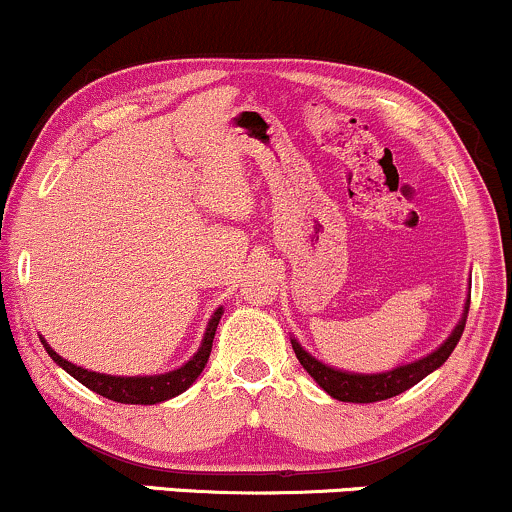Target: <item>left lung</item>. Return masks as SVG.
Returning <instances> with one entry per match:
<instances>
[{"label":"left lung","mask_w":512,"mask_h":512,"mask_svg":"<svg viewBox=\"0 0 512 512\" xmlns=\"http://www.w3.org/2000/svg\"><path fill=\"white\" fill-rule=\"evenodd\" d=\"M469 285H472V280H469ZM469 300H472V287H469L467 302H464L462 317H459L455 329L450 331V336H447L433 353L423 355V358L413 360V363L392 367V370L387 372H370V375H365V372L338 370V367L326 365L321 363L319 358H314L309 350L302 348V343L297 341L295 336H290V343L297 360H300V365L312 375V380L317 382L326 394L338 401H350V404H372V401L392 399V396L406 392V389H411L413 384L421 382L423 377H428L430 372L438 370V367L450 358L452 350H455L459 343V338H462L464 324H467Z\"/></svg>","instance_id":"8db88e82"}]
</instances>
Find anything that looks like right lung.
<instances>
[{"instance_id": "obj_1", "label": "right lung", "mask_w": 512, "mask_h": 512, "mask_svg": "<svg viewBox=\"0 0 512 512\" xmlns=\"http://www.w3.org/2000/svg\"><path fill=\"white\" fill-rule=\"evenodd\" d=\"M222 314H225V307H217L215 314H212L208 326H205L203 333V341H200L198 350L193 353V358L188 363H183L176 370L162 372V375H135V377H120V375H106V372H94V370H86V367H79L70 363V360L62 358L60 353H55L50 348V343L40 336V343L43 348L48 350L50 358L55 360L67 375H72L74 380L82 382L84 387H89L91 392L106 396V399L118 401V404H162V401L174 399L186 392L191 384L198 380L200 372H203L205 363L210 358V350H212V338H215L217 324H220Z\"/></svg>"}]
</instances>
